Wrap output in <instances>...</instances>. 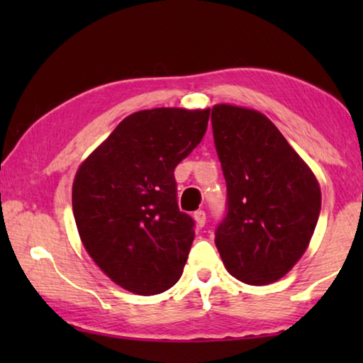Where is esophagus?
<instances>
[{"mask_svg": "<svg viewBox=\"0 0 363 363\" xmlns=\"http://www.w3.org/2000/svg\"><path fill=\"white\" fill-rule=\"evenodd\" d=\"M193 218H195L198 226H200V228L205 226V223H206V213L205 211H203V210L195 211V213H193Z\"/></svg>", "mask_w": 363, "mask_h": 363, "instance_id": "esophagus-1", "label": "esophagus"}]
</instances>
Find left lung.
Returning <instances> with one entry per match:
<instances>
[{
  "mask_svg": "<svg viewBox=\"0 0 363 363\" xmlns=\"http://www.w3.org/2000/svg\"><path fill=\"white\" fill-rule=\"evenodd\" d=\"M211 125L226 180L216 247L236 279L269 284L287 274L309 245L320 215L319 183L262 113L220 104Z\"/></svg>",
  "mask_w": 363,
  "mask_h": 363,
  "instance_id": "1",
  "label": "left lung"
}]
</instances>
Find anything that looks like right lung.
Wrapping results in <instances>:
<instances>
[{
    "label": "right lung",
    "instance_id": "obj_1",
    "mask_svg": "<svg viewBox=\"0 0 363 363\" xmlns=\"http://www.w3.org/2000/svg\"><path fill=\"white\" fill-rule=\"evenodd\" d=\"M210 111L132 113L82 163L72 211L94 262L123 289L153 296L180 279L195 220L180 211L175 168L198 147Z\"/></svg>",
    "mask_w": 363,
    "mask_h": 363
}]
</instances>
